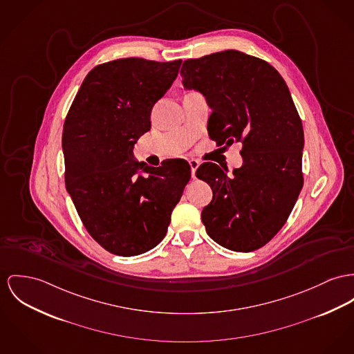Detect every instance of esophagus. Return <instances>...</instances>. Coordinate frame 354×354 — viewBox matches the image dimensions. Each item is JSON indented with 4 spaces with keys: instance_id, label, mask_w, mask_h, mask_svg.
I'll list each match as a JSON object with an SVG mask.
<instances>
[{
    "instance_id": "34e87169",
    "label": "esophagus",
    "mask_w": 354,
    "mask_h": 354,
    "mask_svg": "<svg viewBox=\"0 0 354 354\" xmlns=\"http://www.w3.org/2000/svg\"><path fill=\"white\" fill-rule=\"evenodd\" d=\"M189 164H190L191 167V176H192V178H195V172H196V168L199 167V162H198V160H195V159H190V160H189Z\"/></svg>"
}]
</instances>
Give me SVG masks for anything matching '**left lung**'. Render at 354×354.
Segmentation results:
<instances>
[{
    "instance_id": "left-lung-1",
    "label": "left lung",
    "mask_w": 354,
    "mask_h": 354,
    "mask_svg": "<svg viewBox=\"0 0 354 354\" xmlns=\"http://www.w3.org/2000/svg\"><path fill=\"white\" fill-rule=\"evenodd\" d=\"M180 75L213 110L210 137L243 142L232 176L214 163L196 169L213 190L201 216L206 232L226 249L256 250L283 227L303 187L304 135L290 90L270 63L236 50L185 60Z\"/></svg>"
}]
</instances>
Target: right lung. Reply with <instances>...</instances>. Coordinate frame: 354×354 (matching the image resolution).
<instances>
[{
    "label": "right lung",
    "instance_id": "obj_1",
    "mask_svg": "<svg viewBox=\"0 0 354 354\" xmlns=\"http://www.w3.org/2000/svg\"><path fill=\"white\" fill-rule=\"evenodd\" d=\"M180 64L141 57L100 64L67 113L62 135L66 189L88 234L113 254L136 256L159 244L190 180L183 159L155 168L133 160L132 152L151 129L152 108Z\"/></svg>",
    "mask_w": 354,
    "mask_h": 354
}]
</instances>
